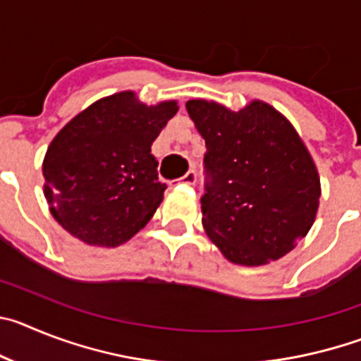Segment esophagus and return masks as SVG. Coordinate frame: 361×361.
<instances>
[{
	"label": "esophagus",
	"instance_id": "obj_1",
	"mask_svg": "<svg viewBox=\"0 0 361 361\" xmlns=\"http://www.w3.org/2000/svg\"><path fill=\"white\" fill-rule=\"evenodd\" d=\"M180 180H183L184 184H190V186H193V184L197 183V171L190 170L186 175H183V177H180Z\"/></svg>",
	"mask_w": 361,
	"mask_h": 361
}]
</instances>
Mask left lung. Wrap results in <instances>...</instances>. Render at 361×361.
I'll return each instance as SVG.
<instances>
[{
    "label": "left lung",
    "mask_w": 361,
    "mask_h": 361,
    "mask_svg": "<svg viewBox=\"0 0 361 361\" xmlns=\"http://www.w3.org/2000/svg\"><path fill=\"white\" fill-rule=\"evenodd\" d=\"M186 110L206 141L202 226L242 266L279 260L317 216L320 178L289 121L253 101L240 111L193 99Z\"/></svg>",
    "instance_id": "left-lung-1"
}]
</instances>
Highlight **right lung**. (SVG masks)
<instances>
[{
	"label": "right lung",
	"mask_w": 361,
	"mask_h": 361,
	"mask_svg": "<svg viewBox=\"0 0 361 361\" xmlns=\"http://www.w3.org/2000/svg\"><path fill=\"white\" fill-rule=\"evenodd\" d=\"M177 110L173 101L146 106L121 92L57 133L43 162L44 197L70 235L114 247L148 224L166 190L152 142Z\"/></svg>",
	"instance_id": "add662e5"
}]
</instances>
